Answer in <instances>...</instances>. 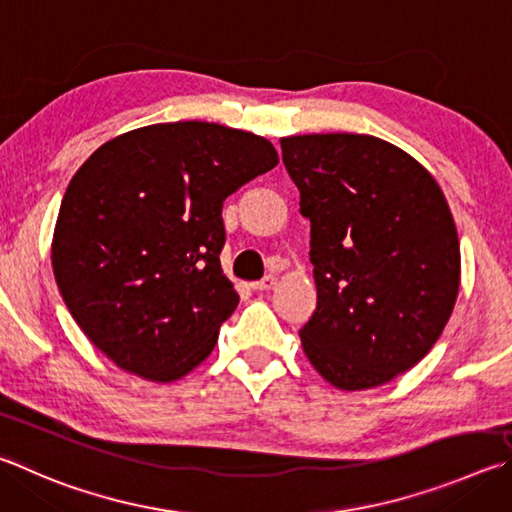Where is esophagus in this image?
Wrapping results in <instances>:
<instances>
[{
    "mask_svg": "<svg viewBox=\"0 0 512 512\" xmlns=\"http://www.w3.org/2000/svg\"><path fill=\"white\" fill-rule=\"evenodd\" d=\"M275 284H277V277L275 275H266L264 280L255 282L253 288H255V291H271V288H275Z\"/></svg>",
    "mask_w": 512,
    "mask_h": 512,
    "instance_id": "esophagus-1",
    "label": "esophagus"
}]
</instances>
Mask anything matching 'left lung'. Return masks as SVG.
I'll use <instances>...</instances> for the list:
<instances>
[{
	"label": "left lung",
	"mask_w": 512,
	"mask_h": 512,
	"mask_svg": "<svg viewBox=\"0 0 512 512\" xmlns=\"http://www.w3.org/2000/svg\"><path fill=\"white\" fill-rule=\"evenodd\" d=\"M311 221L318 306L302 349L333 387L356 392L405 374L448 324L461 282L459 235L434 176L367 134L280 138Z\"/></svg>",
	"instance_id": "obj_1"
}]
</instances>
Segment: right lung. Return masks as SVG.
I'll use <instances>...</instances> for the list:
<instances>
[{
    "mask_svg": "<svg viewBox=\"0 0 512 512\" xmlns=\"http://www.w3.org/2000/svg\"><path fill=\"white\" fill-rule=\"evenodd\" d=\"M280 163L266 138L183 120L111 138L73 174L51 266L116 367L172 383L210 356L239 295L221 271L226 197Z\"/></svg>",
    "mask_w": 512,
    "mask_h": 512,
    "instance_id": "add662e5",
    "label": "right lung"
}]
</instances>
